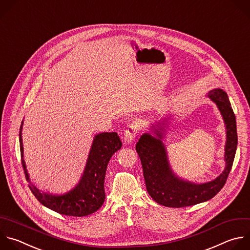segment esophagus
Returning a JSON list of instances; mask_svg holds the SVG:
<instances>
[{
	"label": "esophagus",
	"mask_w": 250,
	"mask_h": 250,
	"mask_svg": "<svg viewBox=\"0 0 250 250\" xmlns=\"http://www.w3.org/2000/svg\"><path fill=\"white\" fill-rule=\"evenodd\" d=\"M139 125L137 123H133V124H129L125 131V135H124V141L125 144H129L131 143L135 137L137 136V134L139 133Z\"/></svg>",
	"instance_id": "1"
}]
</instances>
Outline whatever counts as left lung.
I'll return each instance as SVG.
<instances>
[{"label":"left lung","instance_id":"left-lung-1","mask_svg":"<svg viewBox=\"0 0 250 250\" xmlns=\"http://www.w3.org/2000/svg\"><path fill=\"white\" fill-rule=\"evenodd\" d=\"M209 98L219 108L227 129V142L225 146L226 167L223 173L214 181L197 185L178 178L172 171L162 141L163 125L152 126L155 135L144 133L136 143L135 149L141 161L146 189L149 195L159 204L181 208L195 205L213 198L225 186L237 146V132L235 116L230 106L227 93L220 88L213 89L208 93ZM162 125L161 126L160 125Z\"/></svg>","mask_w":250,"mask_h":250}]
</instances>
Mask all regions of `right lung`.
I'll return each mask as SVG.
<instances>
[{
    "label": "right lung",
    "instance_id": "obj_1",
    "mask_svg": "<svg viewBox=\"0 0 250 250\" xmlns=\"http://www.w3.org/2000/svg\"><path fill=\"white\" fill-rule=\"evenodd\" d=\"M21 123L20 128V146L21 164L25 179L37 200L47 208L66 216L83 217L96 212L105 201L104 181L108 163L115 152L121 149L122 141L117 132H102L95 135L86 167L78 185L64 194H51L40 191L31 185L23 159L21 137Z\"/></svg>",
    "mask_w": 250,
    "mask_h": 250
}]
</instances>
